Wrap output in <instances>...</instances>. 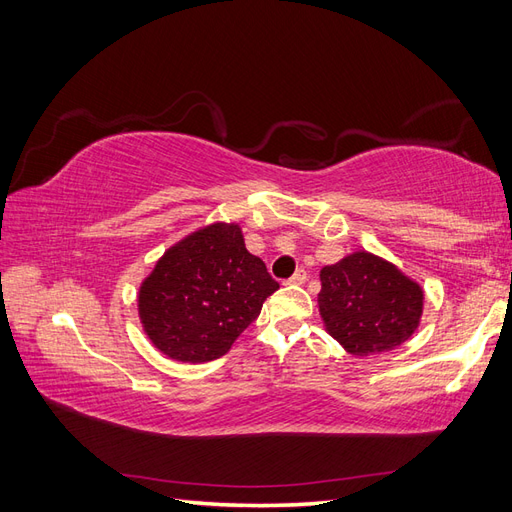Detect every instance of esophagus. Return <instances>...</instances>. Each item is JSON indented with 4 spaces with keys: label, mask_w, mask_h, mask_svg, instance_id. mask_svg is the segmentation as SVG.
Wrapping results in <instances>:
<instances>
[{
    "label": "esophagus",
    "mask_w": 512,
    "mask_h": 512,
    "mask_svg": "<svg viewBox=\"0 0 512 512\" xmlns=\"http://www.w3.org/2000/svg\"><path fill=\"white\" fill-rule=\"evenodd\" d=\"M305 280H307V273H305L303 269H299V271H294V275L290 277V280H288L286 284H292V286H301V284H305Z\"/></svg>",
    "instance_id": "34e87169"
}]
</instances>
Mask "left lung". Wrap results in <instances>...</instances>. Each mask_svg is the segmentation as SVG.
Wrapping results in <instances>:
<instances>
[{
    "label": "left lung",
    "mask_w": 512,
    "mask_h": 512,
    "mask_svg": "<svg viewBox=\"0 0 512 512\" xmlns=\"http://www.w3.org/2000/svg\"><path fill=\"white\" fill-rule=\"evenodd\" d=\"M324 329L352 356L395 350L421 324L425 292L393 262L365 250L320 269Z\"/></svg>",
    "instance_id": "obj_1"
}]
</instances>
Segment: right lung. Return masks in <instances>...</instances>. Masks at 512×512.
I'll use <instances>...</instances> for the list:
<instances>
[{
  "instance_id": "right-lung-1",
  "label": "right lung",
  "mask_w": 512,
  "mask_h": 512,
  "mask_svg": "<svg viewBox=\"0 0 512 512\" xmlns=\"http://www.w3.org/2000/svg\"><path fill=\"white\" fill-rule=\"evenodd\" d=\"M277 288L241 226L213 222L162 254L138 288V318L168 359L207 363L230 350Z\"/></svg>"
}]
</instances>
